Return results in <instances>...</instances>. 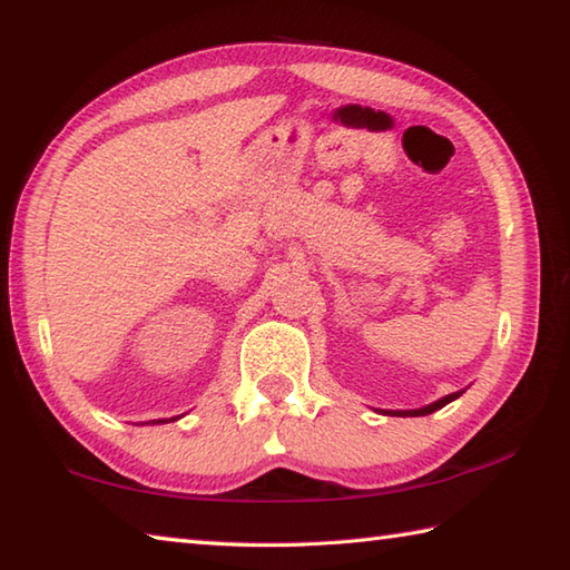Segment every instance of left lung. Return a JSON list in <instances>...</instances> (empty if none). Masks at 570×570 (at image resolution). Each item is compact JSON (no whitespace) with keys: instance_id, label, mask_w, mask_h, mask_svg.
I'll list each match as a JSON object with an SVG mask.
<instances>
[{"instance_id":"1","label":"left lung","mask_w":570,"mask_h":570,"mask_svg":"<svg viewBox=\"0 0 570 570\" xmlns=\"http://www.w3.org/2000/svg\"><path fill=\"white\" fill-rule=\"evenodd\" d=\"M461 393H463V391L449 393V396H443V399H439V401H433V403H429V406H423V409H413V411H386V413H393V416H426V413L439 411V409L446 406V403L456 401V399L461 396Z\"/></svg>"}]
</instances>
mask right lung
Wrapping results in <instances>:
<instances>
[{
    "label": "right lung",
    "instance_id": "add662e5",
    "mask_svg": "<svg viewBox=\"0 0 570 570\" xmlns=\"http://www.w3.org/2000/svg\"><path fill=\"white\" fill-rule=\"evenodd\" d=\"M169 421H174V419H169ZM151 423H167V419H159V421H151Z\"/></svg>",
    "mask_w": 570,
    "mask_h": 570
}]
</instances>
